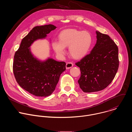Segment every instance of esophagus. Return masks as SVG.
I'll use <instances>...</instances> for the list:
<instances>
[{
    "label": "esophagus",
    "instance_id": "1",
    "mask_svg": "<svg viewBox=\"0 0 132 132\" xmlns=\"http://www.w3.org/2000/svg\"><path fill=\"white\" fill-rule=\"evenodd\" d=\"M73 64L72 63H71V62H68L66 64V69H69L70 68H71L72 66H73Z\"/></svg>",
    "mask_w": 132,
    "mask_h": 132
}]
</instances>
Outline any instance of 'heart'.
Segmentation results:
<instances>
[{
    "mask_svg": "<svg viewBox=\"0 0 132 132\" xmlns=\"http://www.w3.org/2000/svg\"><path fill=\"white\" fill-rule=\"evenodd\" d=\"M59 41L52 42V47L58 56H63L66 47L69 46V52L75 59H81L89 53L93 44L92 34L87 31L66 29L59 35Z\"/></svg>",
    "mask_w": 132,
    "mask_h": 132,
    "instance_id": "1",
    "label": "heart"
}]
</instances>
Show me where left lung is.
Instances as JSON below:
<instances>
[{
    "label": "left lung",
    "instance_id": "8db88e82",
    "mask_svg": "<svg viewBox=\"0 0 132 132\" xmlns=\"http://www.w3.org/2000/svg\"><path fill=\"white\" fill-rule=\"evenodd\" d=\"M97 42L90 54L76 65L81 76L78 82L85 92L102 90L113 80L118 71L119 61L118 47L110 37L96 31Z\"/></svg>",
    "mask_w": 132,
    "mask_h": 132
}]
</instances>
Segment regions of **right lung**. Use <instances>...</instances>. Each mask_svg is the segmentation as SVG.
<instances>
[{
    "mask_svg": "<svg viewBox=\"0 0 132 132\" xmlns=\"http://www.w3.org/2000/svg\"><path fill=\"white\" fill-rule=\"evenodd\" d=\"M56 28L53 24L34 27L22 39L14 56L13 71L16 82L24 90L36 97L50 96L61 73L66 70L65 62L51 58L40 61L30 50V47L35 41L45 39Z\"/></svg>",
    "mask_w": 132,
    "mask_h": 132,
    "instance_id": "1",
    "label": "right lung"
}]
</instances>
